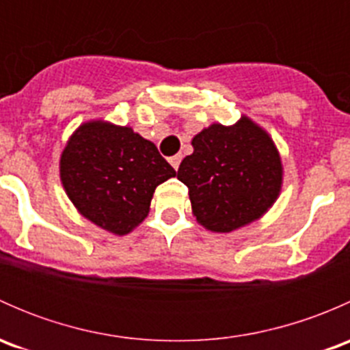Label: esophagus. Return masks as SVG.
I'll use <instances>...</instances> for the list:
<instances>
[{
    "mask_svg": "<svg viewBox=\"0 0 350 350\" xmlns=\"http://www.w3.org/2000/svg\"><path fill=\"white\" fill-rule=\"evenodd\" d=\"M181 159H183V155H179V154H176V155H172L171 159H169V162H171V165L174 169H178L179 167V164H181Z\"/></svg>",
    "mask_w": 350,
    "mask_h": 350,
    "instance_id": "obj_1",
    "label": "esophagus"
}]
</instances>
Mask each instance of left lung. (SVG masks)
<instances>
[{
	"label": "left lung",
	"mask_w": 350,
	"mask_h": 350,
	"mask_svg": "<svg viewBox=\"0 0 350 350\" xmlns=\"http://www.w3.org/2000/svg\"><path fill=\"white\" fill-rule=\"evenodd\" d=\"M178 179L189 189L198 224L228 234L259 220L283 185V164L273 139L249 116L235 125L213 123L191 140Z\"/></svg>",
	"instance_id": "obj_1"
}]
</instances>
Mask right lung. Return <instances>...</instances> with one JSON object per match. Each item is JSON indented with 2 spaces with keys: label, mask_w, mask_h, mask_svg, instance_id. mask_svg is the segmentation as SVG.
I'll return each instance as SVG.
<instances>
[{
  "label": "right lung",
  "mask_w": 350,
  "mask_h": 350,
  "mask_svg": "<svg viewBox=\"0 0 350 350\" xmlns=\"http://www.w3.org/2000/svg\"><path fill=\"white\" fill-rule=\"evenodd\" d=\"M59 167L77 211L115 235L142 224L155 188L176 176L150 140L103 120L83 123L70 135Z\"/></svg>",
  "instance_id": "1"
}]
</instances>
